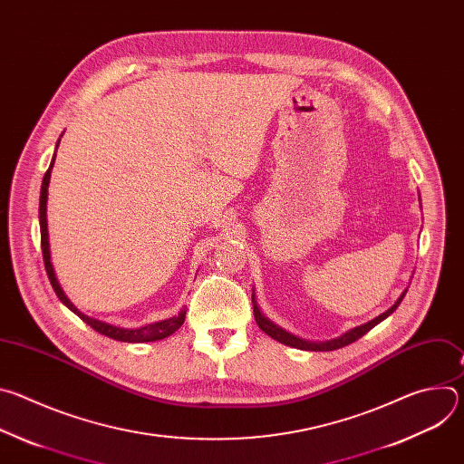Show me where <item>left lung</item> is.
I'll list each match as a JSON object with an SVG mask.
<instances>
[{
	"instance_id": "left-lung-1",
	"label": "left lung",
	"mask_w": 464,
	"mask_h": 464,
	"mask_svg": "<svg viewBox=\"0 0 464 464\" xmlns=\"http://www.w3.org/2000/svg\"><path fill=\"white\" fill-rule=\"evenodd\" d=\"M406 292H408V290L402 292V295H401L399 299H396V303H394L389 310H385L383 314H380V315L374 317L372 321H369V323H365V324H360V326H356V328H351L349 333L342 334V336L336 338V340L319 342V343L301 340V338H297V336L286 333V330H283V328L277 326L276 323H272L266 315H264V314L260 312V308H258V304H256V301H255V292H253V295H251V301H253L255 321H256V324H258V328L262 330V333H266L270 338H274V340H277L279 343H285V345H288V347H294V349H301V351H321V353H323V351H336V349H342V347L351 345V343H354L356 340H360L363 334L369 333V330H371L372 326H376L380 321H383V319L389 317L396 308H399V304L402 303Z\"/></svg>"
}]
</instances>
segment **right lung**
<instances>
[{"label": "right lung", "mask_w": 464, "mask_h": 464, "mask_svg": "<svg viewBox=\"0 0 464 464\" xmlns=\"http://www.w3.org/2000/svg\"><path fill=\"white\" fill-rule=\"evenodd\" d=\"M60 143V140H58ZM58 147V145H56ZM54 158H56V152L51 160V165L47 169V172L44 174V179H42V188H40V209H38V218H40V237H42V255H44V264H45V272H47V277L51 281V286L54 290V294L58 295V299L68 306L72 312H75L86 324H90L93 330H97L99 334L102 336H108L111 340H117V342H124V343H143V342H158V340H163V338H169L170 334H174L176 330L183 324L185 321V310H181L178 315L174 317H169V319H163V321H156V323H150V324H145V326H140V328H121V326H113V324H108L104 321H99V319H93V317H88L86 314H82L70 299L68 295L63 294V290L60 288V283L54 276V270H53V264H51V251H49V233H47V187H49V179H51V169H53V163H54Z\"/></svg>", "instance_id": "right-lung-1"}]
</instances>
